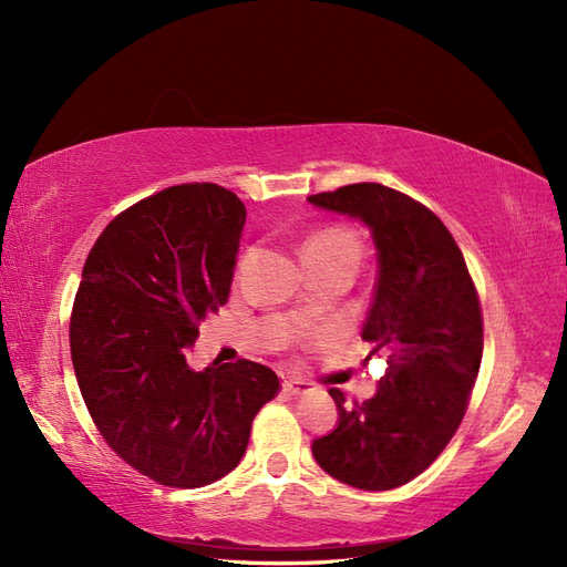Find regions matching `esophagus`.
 Segmentation results:
<instances>
[{
  "label": "esophagus",
  "instance_id": "1",
  "mask_svg": "<svg viewBox=\"0 0 567 567\" xmlns=\"http://www.w3.org/2000/svg\"><path fill=\"white\" fill-rule=\"evenodd\" d=\"M312 390H315L312 383H307L302 379H286L284 381V392L290 394V398H302V394L312 392Z\"/></svg>",
  "mask_w": 567,
  "mask_h": 567
}]
</instances>
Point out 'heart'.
Masks as SVG:
<instances>
[{
  "instance_id": "obj_1",
  "label": "heart",
  "mask_w": 567,
  "mask_h": 567,
  "mask_svg": "<svg viewBox=\"0 0 567 567\" xmlns=\"http://www.w3.org/2000/svg\"><path fill=\"white\" fill-rule=\"evenodd\" d=\"M305 260L307 265H359L362 257V244L359 238L346 227H326L315 231L305 244Z\"/></svg>"
}]
</instances>
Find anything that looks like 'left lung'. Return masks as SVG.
I'll use <instances>...</instances> for the list:
<instances>
[{
    "label": "left lung",
    "instance_id": "1",
    "mask_svg": "<svg viewBox=\"0 0 567 567\" xmlns=\"http://www.w3.org/2000/svg\"><path fill=\"white\" fill-rule=\"evenodd\" d=\"M307 200L369 227L379 279L362 338L390 352L371 400L329 390L340 421L312 454L350 487L394 489L431 466L466 414L483 359L477 290L450 229L411 196L362 182Z\"/></svg>",
    "mask_w": 567,
    "mask_h": 567
}]
</instances>
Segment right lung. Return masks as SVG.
Returning <instances> with one entry per match:
<instances>
[{
  "label": "right lung",
  "mask_w": 567,
  "mask_h": 567,
  "mask_svg": "<svg viewBox=\"0 0 567 567\" xmlns=\"http://www.w3.org/2000/svg\"><path fill=\"white\" fill-rule=\"evenodd\" d=\"M244 225L229 188L169 186L111 219L82 269L71 315L82 400L109 447L165 487L234 471L255 414L281 390L250 359L186 362L200 321L229 300Z\"/></svg>",
  "instance_id": "1"
}]
</instances>
